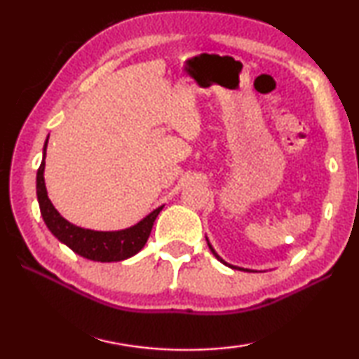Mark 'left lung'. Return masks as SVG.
<instances>
[{
    "label": "left lung",
    "mask_w": 359,
    "mask_h": 359,
    "mask_svg": "<svg viewBox=\"0 0 359 359\" xmlns=\"http://www.w3.org/2000/svg\"><path fill=\"white\" fill-rule=\"evenodd\" d=\"M208 245H209V248H210V252H212V253H214V255H215V258H217V259H220V261H222V263H223V264H226V263H224V261H223V259H222V258H220V257H218V255H217V252H215V250H214V248H212V245H210V244H209V241H208ZM226 266H229V264H226ZM229 267H234V266H229ZM234 269H238V267H234ZM244 271H248V269H244Z\"/></svg>",
    "instance_id": "left-lung-1"
}]
</instances>
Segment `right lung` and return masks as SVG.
<instances>
[{
	"label": "right lung",
	"instance_id": "obj_1",
	"mask_svg": "<svg viewBox=\"0 0 359 359\" xmlns=\"http://www.w3.org/2000/svg\"><path fill=\"white\" fill-rule=\"evenodd\" d=\"M47 141L44 144V158H42V163L38 169V175H36V191H38L41 215L44 218L47 228L50 229V233L60 242L68 245L72 252L92 261L112 263V261H123L136 255L147 242L155 218L160 214L163 205L155 209L135 226L121 231H92L79 228L76 224L69 223L58 214V210L53 208V204L47 196L44 184Z\"/></svg>",
	"mask_w": 359,
	"mask_h": 359
}]
</instances>
